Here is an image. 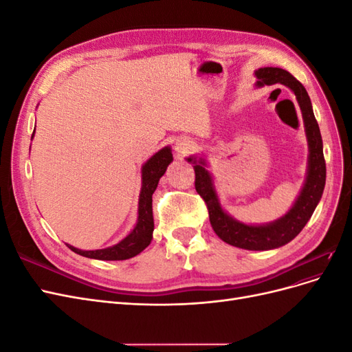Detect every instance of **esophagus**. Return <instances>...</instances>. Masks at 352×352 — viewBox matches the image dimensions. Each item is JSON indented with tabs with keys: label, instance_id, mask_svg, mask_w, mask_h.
Wrapping results in <instances>:
<instances>
[{
	"label": "esophagus",
	"instance_id": "esophagus-1",
	"mask_svg": "<svg viewBox=\"0 0 352 352\" xmlns=\"http://www.w3.org/2000/svg\"><path fill=\"white\" fill-rule=\"evenodd\" d=\"M175 150L179 155H185L194 150V142L186 140V138H180L175 144Z\"/></svg>",
	"mask_w": 352,
	"mask_h": 352
}]
</instances>
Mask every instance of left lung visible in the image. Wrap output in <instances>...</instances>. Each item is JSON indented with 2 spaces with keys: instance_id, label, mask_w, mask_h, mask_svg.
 Listing matches in <instances>:
<instances>
[{
  "instance_id": "8db88e82",
  "label": "left lung",
  "mask_w": 352,
  "mask_h": 352,
  "mask_svg": "<svg viewBox=\"0 0 352 352\" xmlns=\"http://www.w3.org/2000/svg\"><path fill=\"white\" fill-rule=\"evenodd\" d=\"M255 76L258 79V88L274 83H280L289 88L295 94L302 113L308 153L310 154H308L305 184L292 208L283 217L267 223V225H245V223L230 217L221 208L214 185H212V177L206 168V160L197 157H189L186 160L194 164L195 189L207 204L211 228L216 232V235L233 247L250 251H265L279 248L282 245L291 242L310 220L324 189L326 163L320 129H318V123L313 113L310 97H308L302 83L298 82L289 72L279 67H261L255 72Z\"/></svg>"
}]
</instances>
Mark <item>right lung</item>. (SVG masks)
Listing matches in <instances>:
<instances>
[{"label": "right lung", "instance_id": "obj_1", "mask_svg": "<svg viewBox=\"0 0 352 352\" xmlns=\"http://www.w3.org/2000/svg\"><path fill=\"white\" fill-rule=\"evenodd\" d=\"M32 138H34V135H32ZM172 162V150H170V146H164L163 150L155 153L142 166V188L140 194V206H138V221L133 230L124 239L113 245V247L94 251H83L72 247V245H67V247L73 252L83 255V257L105 261L127 260L142 252L151 243L153 239V194L158 185L160 177L166 173L167 166Z\"/></svg>", "mask_w": 352, "mask_h": 352}]
</instances>
